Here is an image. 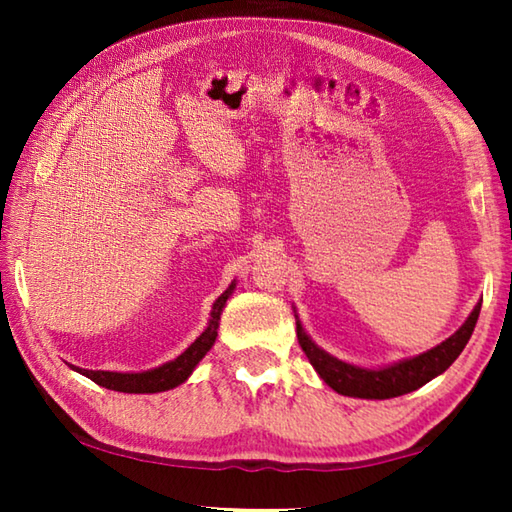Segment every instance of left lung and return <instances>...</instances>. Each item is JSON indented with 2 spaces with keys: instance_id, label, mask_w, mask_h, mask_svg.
I'll list each match as a JSON object with an SVG mask.
<instances>
[{
  "instance_id": "obj_1",
  "label": "left lung",
  "mask_w": 512,
  "mask_h": 512,
  "mask_svg": "<svg viewBox=\"0 0 512 512\" xmlns=\"http://www.w3.org/2000/svg\"><path fill=\"white\" fill-rule=\"evenodd\" d=\"M479 311L481 302L472 309V314L467 316L465 323L449 339L436 345V348L422 352L418 357L391 363V366L384 368H361L354 366V363L332 357V354L318 348L311 341V336L305 332L298 316L296 332L300 348L305 350L309 363L332 391L348 397H361V400H391V397L418 391L420 386L427 384L433 377L443 375L452 366L458 359V354L463 352L467 341H470L476 320H479Z\"/></svg>"
}]
</instances>
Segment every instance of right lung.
Masks as SVG:
<instances>
[{
    "label": "right lung",
    "instance_id": "right-lung-1",
    "mask_svg": "<svg viewBox=\"0 0 512 512\" xmlns=\"http://www.w3.org/2000/svg\"><path fill=\"white\" fill-rule=\"evenodd\" d=\"M237 287V280L230 284L228 289H225L219 298L214 300L212 311H210V323L203 329V334L198 336V339L189 345V348L178 354L173 361L162 363L158 368H151V370H142V372H110V370H85V368H76L72 366V370L81 372L88 379H92L94 384H99L103 388H110V391H119V393H162V391H171V388H176L183 384V381L189 379L192 375L194 368L198 366V361H201L210 348L216 341V336H219V320L223 314V307L228 298L232 296V291Z\"/></svg>",
    "mask_w": 512,
    "mask_h": 512
}]
</instances>
